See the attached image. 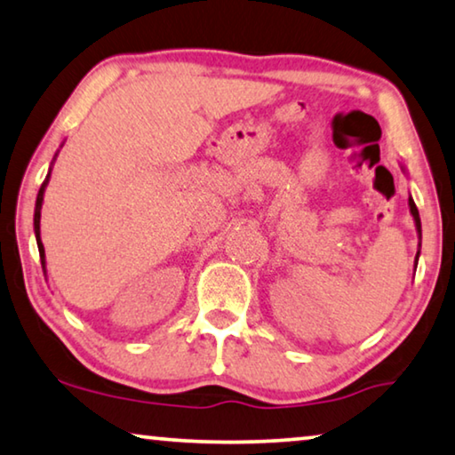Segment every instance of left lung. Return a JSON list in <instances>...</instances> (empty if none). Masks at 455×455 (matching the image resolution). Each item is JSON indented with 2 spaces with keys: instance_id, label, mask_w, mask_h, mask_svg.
Returning a JSON list of instances; mask_svg holds the SVG:
<instances>
[{
  "instance_id": "1",
  "label": "left lung",
  "mask_w": 455,
  "mask_h": 455,
  "mask_svg": "<svg viewBox=\"0 0 455 455\" xmlns=\"http://www.w3.org/2000/svg\"><path fill=\"white\" fill-rule=\"evenodd\" d=\"M403 172L406 173V167L403 165ZM409 208H411V214H412V220H415V228H417V235H419V249H417V255H415V269H417V263H419V255H421V216H419V210L415 200H412V196L409 198Z\"/></svg>"
}]
</instances>
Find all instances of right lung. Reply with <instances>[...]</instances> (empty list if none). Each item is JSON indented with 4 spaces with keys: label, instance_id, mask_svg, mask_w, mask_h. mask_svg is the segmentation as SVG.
Returning <instances> with one entry per match:
<instances>
[{
    "label": "right lung",
    "instance_id": "right-lung-1",
    "mask_svg": "<svg viewBox=\"0 0 455 455\" xmlns=\"http://www.w3.org/2000/svg\"><path fill=\"white\" fill-rule=\"evenodd\" d=\"M63 147V145H60ZM57 155L59 151L54 153L52 163L49 167V173H46V178L43 181V186L38 189V196H36V204H34V236H36V245H38V253H40V263H43V271L46 274V255H44V245H43V239H40V210H43V202H44V189L49 186V180H51V172H52V165L54 161H57Z\"/></svg>",
    "mask_w": 455,
    "mask_h": 455
}]
</instances>
